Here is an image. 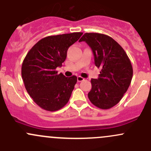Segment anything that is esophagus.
<instances>
[{
	"mask_svg": "<svg viewBox=\"0 0 151 151\" xmlns=\"http://www.w3.org/2000/svg\"><path fill=\"white\" fill-rule=\"evenodd\" d=\"M85 79L83 78V77H80V76H78V77H77V81L78 82H82V81H83Z\"/></svg>",
	"mask_w": 151,
	"mask_h": 151,
	"instance_id": "obj_1",
	"label": "esophagus"
}]
</instances>
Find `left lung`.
<instances>
[{"instance_id": "8db88e82", "label": "left lung", "mask_w": 151, "mask_h": 151, "mask_svg": "<svg viewBox=\"0 0 151 151\" xmlns=\"http://www.w3.org/2000/svg\"><path fill=\"white\" fill-rule=\"evenodd\" d=\"M79 42H85L92 50L95 64L101 68L98 79H91L88 99L102 109L116 105L132 82L133 68L123 47L112 37L98 33H85Z\"/></svg>"}]
</instances>
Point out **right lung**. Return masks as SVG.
I'll use <instances>...</instances> for the list:
<instances>
[{"mask_svg": "<svg viewBox=\"0 0 151 151\" xmlns=\"http://www.w3.org/2000/svg\"><path fill=\"white\" fill-rule=\"evenodd\" d=\"M82 35L76 32L47 36L27 53L22 64V80L27 92L42 109L54 112L68 103L77 78L58 74L56 68L62 66L68 47Z\"/></svg>", "mask_w": 151, "mask_h": 151, "instance_id": "add662e5", "label": "right lung"}]
</instances>
